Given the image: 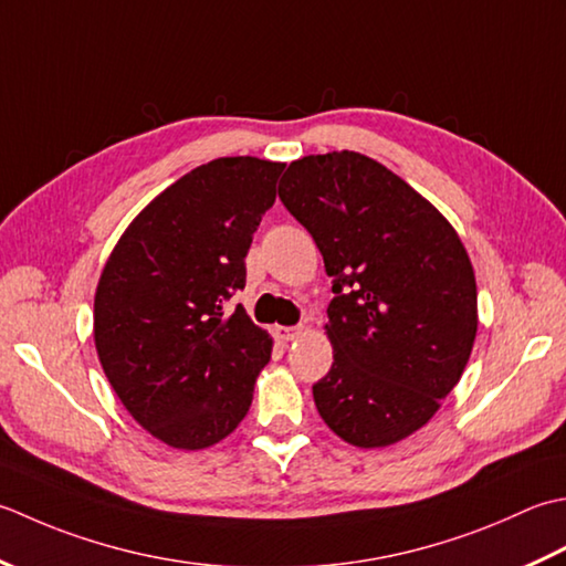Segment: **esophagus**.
I'll list each match as a JSON object with an SVG mask.
<instances>
[{"instance_id":"esophagus-1","label":"esophagus","mask_w":566,"mask_h":566,"mask_svg":"<svg viewBox=\"0 0 566 566\" xmlns=\"http://www.w3.org/2000/svg\"><path fill=\"white\" fill-rule=\"evenodd\" d=\"M303 327H275L273 329V334H275V339L279 342H283V344H287V342H295V339H300L303 337Z\"/></svg>"}]
</instances>
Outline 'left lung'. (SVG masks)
<instances>
[{
	"mask_svg": "<svg viewBox=\"0 0 566 566\" xmlns=\"http://www.w3.org/2000/svg\"><path fill=\"white\" fill-rule=\"evenodd\" d=\"M279 198L334 279L319 418L344 442L390 447L424 428L474 349L476 279L457 229L394 170L356 151L287 166Z\"/></svg>",
	"mask_w": 566,
	"mask_h": 566,
	"instance_id": "8db88e82",
	"label": "left lung"
}]
</instances>
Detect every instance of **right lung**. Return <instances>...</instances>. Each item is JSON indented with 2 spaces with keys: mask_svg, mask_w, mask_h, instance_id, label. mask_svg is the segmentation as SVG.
<instances>
[{
  "mask_svg": "<svg viewBox=\"0 0 566 566\" xmlns=\"http://www.w3.org/2000/svg\"><path fill=\"white\" fill-rule=\"evenodd\" d=\"M285 164L217 158L172 182L124 229L95 293V349L132 418L198 452L247 418L273 339L227 300L247 283L253 232Z\"/></svg>",
  "mask_w": 566,
  "mask_h": 566,
  "instance_id": "obj_1",
  "label": "right lung"
}]
</instances>
